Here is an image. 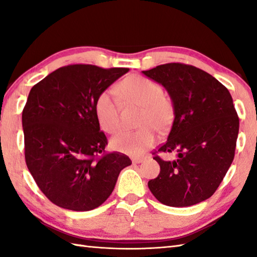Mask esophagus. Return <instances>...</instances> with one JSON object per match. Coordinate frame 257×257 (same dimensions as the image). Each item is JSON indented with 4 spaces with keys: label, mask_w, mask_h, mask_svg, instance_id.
<instances>
[{
    "label": "esophagus",
    "mask_w": 257,
    "mask_h": 257,
    "mask_svg": "<svg viewBox=\"0 0 257 257\" xmlns=\"http://www.w3.org/2000/svg\"><path fill=\"white\" fill-rule=\"evenodd\" d=\"M143 161H144V159H143V158H135V159H133V163L134 164H139V163H142Z\"/></svg>",
    "instance_id": "obj_1"
}]
</instances>
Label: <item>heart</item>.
<instances>
[{
    "label": "heart",
    "mask_w": 257,
    "mask_h": 257,
    "mask_svg": "<svg viewBox=\"0 0 257 257\" xmlns=\"http://www.w3.org/2000/svg\"><path fill=\"white\" fill-rule=\"evenodd\" d=\"M124 103L141 106L138 125L135 132H119L111 138L113 150L129 155H139L153 145L155 129L163 133L171 127L176 116L172 99L165 96L163 87L149 78L132 75L116 87ZM95 114L101 128L114 133L120 127V102L114 95L104 90L95 101Z\"/></svg>",
    "instance_id": "b5f03b06"
}]
</instances>
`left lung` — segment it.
<instances>
[{
  "label": "left lung",
  "mask_w": 257,
  "mask_h": 257,
  "mask_svg": "<svg viewBox=\"0 0 257 257\" xmlns=\"http://www.w3.org/2000/svg\"><path fill=\"white\" fill-rule=\"evenodd\" d=\"M143 73L168 90L176 108L168 141L158 152L176 153L177 159L154 156L161 171L149 181V188L168 206L205 201L215 193L234 158L239 118L231 95L210 73L189 64H161Z\"/></svg>",
  "instance_id": "8db88e82"
}]
</instances>
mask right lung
I'll return each mask as SVG.
<instances>
[{"label":"right lung","instance_id":"add662e5","mask_svg":"<svg viewBox=\"0 0 257 257\" xmlns=\"http://www.w3.org/2000/svg\"><path fill=\"white\" fill-rule=\"evenodd\" d=\"M128 71L71 64L30 89L23 111L26 164L55 205L94 210L110 196L120 171L132 164L119 152L105 153L107 139L95 114L99 93Z\"/></svg>","mask_w":257,"mask_h":257}]
</instances>
